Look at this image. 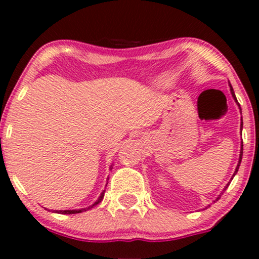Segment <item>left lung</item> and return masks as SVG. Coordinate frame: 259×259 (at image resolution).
<instances>
[{"instance_id": "1", "label": "left lung", "mask_w": 259, "mask_h": 259, "mask_svg": "<svg viewBox=\"0 0 259 259\" xmlns=\"http://www.w3.org/2000/svg\"><path fill=\"white\" fill-rule=\"evenodd\" d=\"M229 86H230V91H231V95H233V97H234V100H235V102L237 103V106H239V108H240V111H241V107H240V105H239V102H237V100H236V96H235V92H234V90H233V86H231V84H229ZM242 126H243V121H242V117H241V124H240V129L242 130ZM242 153H243V145H242V142H241V150H240V157H239V163H237V167H236V169H235V171H234V175L233 177H235V175H236V173H237V170H239V167H240V164H241V159H242ZM231 179H233V178H231ZM230 185V181H229V183L227 184V186L224 187V190H223V191H225V190L228 189V186ZM223 194V192H222ZM219 198H221V195L218 196V197H217V200L215 201H218ZM214 201V202H215Z\"/></svg>"}]
</instances>
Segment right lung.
Listing matches in <instances>:
<instances>
[{
  "label": "right lung",
  "mask_w": 259,
  "mask_h": 259,
  "mask_svg": "<svg viewBox=\"0 0 259 259\" xmlns=\"http://www.w3.org/2000/svg\"><path fill=\"white\" fill-rule=\"evenodd\" d=\"M112 165L111 167H109V169H111L112 170ZM108 184V183H107ZM107 186V185H106ZM103 196H105V190H103L102 191V194L100 195V197L97 198V201L95 202V203H92L91 206H89V207H86V208H81V209H68V210H52L53 213H59V214H76V213H81V212H85V210H88V209H91V208H94L95 206H96V204H99L101 201L103 200Z\"/></svg>",
  "instance_id": "right-lung-1"
}]
</instances>
